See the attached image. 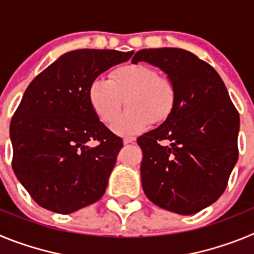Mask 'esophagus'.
Returning a JSON list of instances; mask_svg holds the SVG:
<instances>
[{
    "label": "esophagus",
    "mask_w": 254,
    "mask_h": 254,
    "mask_svg": "<svg viewBox=\"0 0 254 254\" xmlns=\"http://www.w3.org/2000/svg\"><path fill=\"white\" fill-rule=\"evenodd\" d=\"M134 138H132V137H126L125 140H123V143H125V145H128V143H133L134 142Z\"/></svg>",
    "instance_id": "obj_1"
}]
</instances>
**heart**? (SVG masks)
Wrapping results in <instances>:
<instances>
[{
    "label": "heart",
    "mask_w": 254,
    "mask_h": 254,
    "mask_svg": "<svg viewBox=\"0 0 254 254\" xmlns=\"http://www.w3.org/2000/svg\"><path fill=\"white\" fill-rule=\"evenodd\" d=\"M176 89L169 78L145 64H126L111 73L109 81L93 80L89 100L94 112L105 125L119 115L124 103L129 109L113 123L116 133L129 136L145 131L150 123L167 121L176 105Z\"/></svg>",
    "instance_id": "heart-1"
}]
</instances>
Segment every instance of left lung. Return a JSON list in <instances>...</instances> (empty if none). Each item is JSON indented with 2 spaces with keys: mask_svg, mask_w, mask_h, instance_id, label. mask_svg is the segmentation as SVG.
Returning <instances> with one entry per match:
<instances>
[{
  "mask_svg": "<svg viewBox=\"0 0 254 254\" xmlns=\"http://www.w3.org/2000/svg\"><path fill=\"white\" fill-rule=\"evenodd\" d=\"M142 61L167 73L177 95L169 118L137 138L143 192L164 210L196 214L225 190L238 160L239 114L219 73L193 53L141 49L132 64Z\"/></svg>",
  "mask_w": 254,
  "mask_h": 254,
  "instance_id": "left-lung-1",
  "label": "left lung"
}]
</instances>
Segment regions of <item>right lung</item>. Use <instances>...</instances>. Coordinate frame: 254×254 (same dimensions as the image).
<instances>
[{"mask_svg":"<svg viewBox=\"0 0 254 254\" xmlns=\"http://www.w3.org/2000/svg\"><path fill=\"white\" fill-rule=\"evenodd\" d=\"M132 55L113 49L67 52L25 90L10 125L12 169L39 206L71 214L104 194L123 143L95 114L89 87ZM93 139L100 141L98 147L87 145Z\"/></svg>","mask_w":254,"mask_h":254,"instance_id":"obj_1","label":"right lung"}]
</instances>
